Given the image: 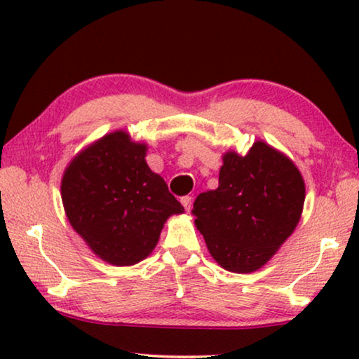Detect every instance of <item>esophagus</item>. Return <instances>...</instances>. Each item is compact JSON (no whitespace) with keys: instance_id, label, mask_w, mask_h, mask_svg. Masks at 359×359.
I'll return each mask as SVG.
<instances>
[{"instance_id":"1","label":"esophagus","mask_w":359,"mask_h":359,"mask_svg":"<svg viewBox=\"0 0 359 359\" xmlns=\"http://www.w3.org/2000/svg\"><path fill=\"white\" fill-rule=\"evenodd\" d=\"M181 204H183V208L189 212L191 204H193V198H191V196H183V198H181Z\"/></svg>"}]
</instances>
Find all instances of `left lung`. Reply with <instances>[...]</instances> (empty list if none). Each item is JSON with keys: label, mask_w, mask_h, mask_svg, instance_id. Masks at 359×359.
Here are the masks:
<instances>
[{"label": "left lung", "mask_w": 359, "mask_h": 359, "mask_svg": "<svg viewBox=\"0 0 359 359\" xmlns=\"http://www.w3.org/2000/svg\"><path fill=\"white\" fill-rule=\"evenodd\" d=\"M222 160L219 188L194 201V224L220 266L253 273L296 229L306 184L294 161L263 140L247 155L227 151Z\"/></svg>", "instance_id": "obj_1"}]
</instances>
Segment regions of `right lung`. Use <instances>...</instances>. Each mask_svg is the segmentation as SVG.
<instances>
[{
	"label": "right lung",
	"mask_w": 359,
	"mask_h": 359,
	"mask_svg": "<svg viewBox=\"0 0 359 359\" xmlns=\"http://www.w3.org/2000/svg\"><path fill=\"white\" fill-rule=\"evenodd\" d=\"M145 155V144L116 130L81 150L62 178V203L72 227L93 253L114 266L149 257L166 219L184 212Z\"/></svg>",
	"instance_id": "obj_1"
}]
</instances>
